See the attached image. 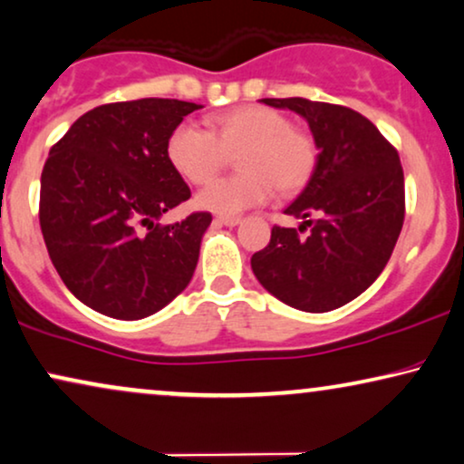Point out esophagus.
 <instances>
[{"label":"esophagus","instance_id":"1","mask_svg":"<svg viewBox=\"0 0 464 464\" xmlns=\"http://www.w3.org/2000/svg\"><path fill=\"white\" fill-rule=\"evenodd\" d=\"M215 224L218 226H238L240 224V218H224V215H219V218H215Z\"/></svg>","mask_w":464,"mask_h":464}]
</instances>
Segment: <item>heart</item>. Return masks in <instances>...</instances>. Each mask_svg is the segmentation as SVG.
<instances>
[{"label":"heart","mask_w":464,"mask_h":464,"mask_svg":"<svg viewBox=\"0 0 464 464\" xmlns=\"http://www.w3.org/2000/svg\"><path fill=\"white\" fill-rule=\"evenodd\" d=\"M238 151H243L238 155L240 174L213 180L198 191V207L218 215H238L268 202L275 183L284 191L304 188L317 166L315 140L292 128L284 112L266 106H243L219 114L213 131L185 121L170 131L166 142L170 166L194 185L213 179Z\"/></svg>","instance_id":"b5f03b06"}]
</instances>
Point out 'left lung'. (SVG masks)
Masks as SVG:
<instances>
[{"label":"left lung","mask_w":464,"mask_h":464,"mask_svg":"<svg viewBox=\"0 0 464 464\" xmlns=\"http://www.w3.org/2000/svg\"><path fill=\"white\" fill-rule=\"evenodd\" d=\"M309 123L317 166L285 208L304 219L275 226L270 243L251 256L257 281L281 303L326 313L360 296L382 275L405 219V177L396 149L347 106L304 98H264Z\"/></svg>","instance_id":"1"}]
</instances>
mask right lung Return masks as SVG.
I'll list each match as a JSON object with an SVG mask.
<instances>
[{
	"label": "right lung",
	"instance_id": "obj_1",
	"mask_svg": "<svg viewBox=\"0 0 464 464\" xmlns=\"http://www.w3.org/2000/svg\"><path fill=\"white\" fill-rule=\"evenodd\" d=\"M194 102L144 98L82 114L48 153L40 227L65 287L102 315L142 320L194 276L210 213L161 226L191 191L168 161L170 131Z\"/></svg>",
	"mask_w": 464,
	"mask_h": 464
}]
</instances>
